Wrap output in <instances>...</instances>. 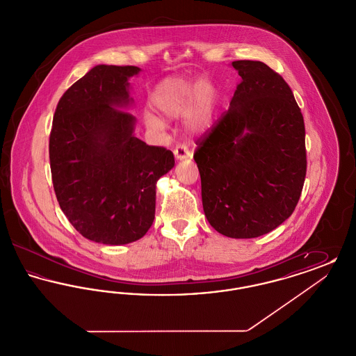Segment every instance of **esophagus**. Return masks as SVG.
I'll use <instances>...</instances> for the list:
<instances>
[{
	"label": "esophagus",
	"instance_id": "obj_1",
	"mask_svg": "<svg viewBox=\"0 0 356 356\" xmlns=\"http://www.w3.org/2000/svg\"><path fill=\"white\" fill-rule=\"evenodd\" d=\"M173 153H175V157H176L177 160H183V159H188V157L192 156V153L188 149V147H186V144H179V145H176L175 149H173Z\"/></svg>",
	"mask_w": 356,
	"mask_h": 356
}]
</instances>
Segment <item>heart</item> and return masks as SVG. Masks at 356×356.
Segmentation results:
<instances>
[{
  "instance_id": "1",
  "label": "heart",
  "mask_w": 356,
  "mask_h": 356,
  "mask_svg": "<svg viewBox=\"0 0 356 356\" xmlns=\"http://www.w3.org/2000/svg\"><path fill=\"white\" fill-rule=\"evenodd\" d=\"M151 102L156 111L167 118H179L188 111V125L197 131L207 127L212 119L216 90L207 81L167 79L153 89ZM145 122L153 129L163 128V121L152 113L145 115Z\"/></svg>"
}]
</instances>
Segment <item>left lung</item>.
Segmentation results:
<instances>
[{
    "label": "left lung",
    "instance_id": "left-lung-1",
    "mask_svg": "<svg viewBox=\"0 0 356 356\" xmlns=\"http://www.w3.org/2000/svg\"><path fill=\"white\" fill-rule=\"evenodd\" d=\"M229 109L197 140L204 213L221 235L261 236L295 211L307 172L303 115L286 80L240 60Z\"/></svg>",
    "mask_w": 356,
    "mask_h": 356
}]
</instances>
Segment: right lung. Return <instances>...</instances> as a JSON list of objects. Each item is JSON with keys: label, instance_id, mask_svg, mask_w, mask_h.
Returning a JSON list of instances; mask_svg holds the SVG:
<instances>
[{"label": "right lung", "instance_id": "right-lung-1", "mask_svg": "<svg viewBox=\"0 0 356 356\" xmlns=\"http://www.w3.org/2000/svg\"><path fill=\"white\" fill-rule=\"evenodd\" d=\"M140 69L97 65L57 104L51 136V181L60 208L83 236L128 244L151 228L156 183L175 165L164 147L134 135L128 79Z\"/></svg>", "mask_w": 356, "mask_h": 356}]
</instances>
